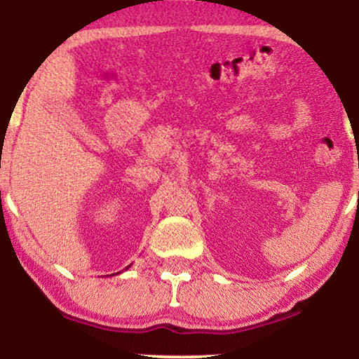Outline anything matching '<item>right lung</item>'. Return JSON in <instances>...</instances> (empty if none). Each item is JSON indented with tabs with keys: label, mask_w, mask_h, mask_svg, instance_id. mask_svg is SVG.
Returning a JSON list of instances; mask_svg holds the SVG:
<instances>
[{
	"label": "right lung",
	"mask_w": 359,
	"mask_h": 359,
	"mask_svg": "<svg viewBox=\"0 0 359 359\" xmlns=\"http://www.w3.org/2000/svg\"><path fill=\"white\" fill-rule=\"evenodd\" d=\"M127 268H129V266H127ZM127 268H126V269H127ZM111 276H114V274H111Z\"/></svg>",
	"instance_id": "obj_1"
}]
</instances>
